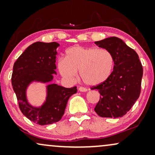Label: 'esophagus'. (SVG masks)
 I'll use <instances>...</instances> for the list:
<instances>
[{
    "label": "esophagus",
    "instance_id": "34e87169",
    "mask_svg": "<svg viewBox=\"0 0 155 155\" xmlns=\"http://www.w3.org/2000/svg\"><path fill=\"white\" fill-rule=\"evenodd\" d=\"M78 90L81 92H86L87 91H88V89L84 88V87H79V88H78Z\"/></svg>",
    "mask_w": 155,
    "mask_h": 155
}]
</instances>
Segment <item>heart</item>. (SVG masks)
I'll return each mask as SVG.
<instances>
[{"label": "heart", "instance_id": "obj_1", "mask_svg": "<svg viewBox=\"0 0 155 155\" xmlns=\"http://www.w3.org/2000/svg\"><path fill=\"white\" fill-rule=\"evenodd\" d=\"M114 62L113 56L107 49L74 45L66 51L65 59H59L57 67L60 74L68 81H74L80 71L85 83L96 85L110 77Z\"/></svg>", "mask_w": 155, "mask_h": 155}]
</instances>
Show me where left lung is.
Segmentation results:
<instances>
[{"mask_svg":"<svg viewBox=\"0 0 155 155\" xmlns=\"http://www.w3.org/2000/svg\"><path fill=\"white\" fill-rule=\"evenodd\" d=\"M95 43L112 53L114 65L107 80L91 88L101 95L94 110L100 117H121L139 99L143 67L137 53L120 38H107Z\"/></svg>","mask_w":155,"mask_h":155,"instance_id":"obj_1","label":"left lung"}]
</instances>
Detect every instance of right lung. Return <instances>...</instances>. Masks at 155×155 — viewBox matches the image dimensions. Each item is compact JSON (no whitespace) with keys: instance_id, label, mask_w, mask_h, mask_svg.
<instances>
[{"instance_id":"1","label":"right lung","mask_w":155,"mask_h":155,"mask_svg":"<svg viewBox=\"0 0 155 155\" xmlns=\"http://www.w3.org/2000/svg\"><path fill=\"white\" fill-rule=\"evenodd\" d=\"M56 42H36L27 47L15 61L13 67L12 83L17 98L19 107L25 117L40 125L52 124L59 121L64 113L68 99L77 93V87L67 88L56 84L47 86L46 101L40 108L32 107L27 102L26 89L31 82H50L55 70Z\"/></svg>"}]
</instances>
